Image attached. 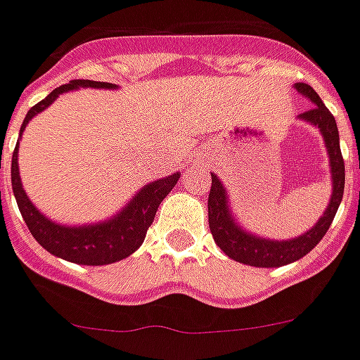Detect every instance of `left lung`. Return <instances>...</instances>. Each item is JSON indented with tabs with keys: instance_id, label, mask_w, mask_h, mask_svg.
Segmentation results:
<instances>
[{
	"instance_id": "1",
	"label": "left lung",
	"mask_w": 360,
	"mask_h": 360,
	"mask_svg": "<svg viewBox=\"0 0 360 360\" xmlns=\"http://www.w3.org/2000/svg\"><path fill=\"white\" fill-rule=\"evenodd\" d=\"M296 89L300 93L305 94L307 98H311L313 106L300 113V117L309 121L313 125L321 129L324 136V144L328 148L332 167V199L328 209L321 216L317 226L311 228L307 233H304L298 239L292 241H267L260 237H252L247 231H243L233 221L228 210V197L226 190L220 184V180L212 174V186L209 193V228L210 233L214 237L216 245L228 254L229 258L235 262H241L247 266L254 267H281L304 258L305 254L311 252L317 247L319 241L323 239L324 233L330 228L332 220L338 212V207L344 197L345 186V165L340 150V136H338L336 119L330 113V110L324 106L323 100L319 98V94L309 87L307 83H296Z\"/></svg>"
}]
</instances>
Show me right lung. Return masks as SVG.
Returning a JSON list of instances; mask_svg holds the SVG:
<instances>
[{
	"mask_svg": "<svg viewBox=\"0 0 360 360\" xmlns=\"http://www.w3.org/2000/svg\"><path fill=\"white\" fill-rule=\"evenodd\" d=\"M77 87H113L112 83L104 81H89V79H74L56 87L51 94H47L41 102L30 108L28 115L24 119L20 127L22 134L24 127L36 113L43 112L49 104H53L58 94L72 91ZM18 146L13 151V161H11V182H13V193L16 197V205L20 209L30 233L34 235L39 245L51 254H55L62 260L74 262V264H83V266H106L131 256L136 248L144 243V237L148 233V228L155 218L159 205L169 191L176 186L180 174H170L169 178H161L158 182H151L134 197L129 207H125L123 212L113 216L110 221L96 224V226H85V228H64L58 224L45 218L39 210L30 202L22 190L20 176H18Z\"/></svg>",
	"mask_w": 360,
	"mask_h": 360,
	"instance_id": "1",
	"label": "right lung"
}]
</instances>
